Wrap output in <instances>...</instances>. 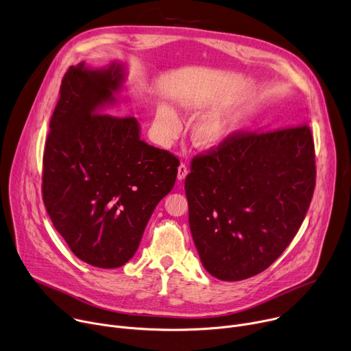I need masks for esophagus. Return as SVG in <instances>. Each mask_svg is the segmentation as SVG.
<instances>
[{
    "label": "esophagus",
    "instance_id": "34e87169",
    "mask_svg": "<svg viewBox=\"0 0 351 351\" xmlns=\"http://www.w3.org/2000/svg\"><path fill=\"white\" fill-rule=\"evenodd\" d=\"M187 173H189L187 167H186L184 164H180V165H179V168H178V180H179V182H182V180L187 176Z\"/></svg>",
    "mask_w": 351,
    "mask_h": 351
}]
</instances>
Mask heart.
<instances>
[{"label": "heart", "instance_id": "heart-1", "mask_svg": "<svg viewBox=\"0 0 351 351\" xmlns=\"http://www.w3.org/2000/svg\"><path fill=\"white\" fill-rule=\"evenodd\" d=\"M186 110L193 111L194 107L187 104ZM156 121L162 141H172L179 136L182 122L178 114L169 106H158ZM230 130L232 128L228 115L223 112H214L195 122L191 129V143L199 149L211 152V149L221 147L228 140Z\"/></svg>", "mask_w": 351, "mask_h": 351}]
</instances>
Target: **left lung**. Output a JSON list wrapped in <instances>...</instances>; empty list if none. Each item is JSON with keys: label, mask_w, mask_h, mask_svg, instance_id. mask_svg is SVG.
Segmentation results:
<instances>
[{"label": "left lung", "mask_w": 351, "mask_h": 351, "mask_svg": "<svg viewBox=\"0 0 351 351\" xmlns=\"http://www.w3.org/2000/svg\"><path fill=\"white\" fill-rule=\"evenodd\" d=\"M307 125L228 138L191 161L189 225L208 274L226 282L265 271L290 244L315 187Z\"/></svg>", "instance_id": "8db88e82"}]
</instances>
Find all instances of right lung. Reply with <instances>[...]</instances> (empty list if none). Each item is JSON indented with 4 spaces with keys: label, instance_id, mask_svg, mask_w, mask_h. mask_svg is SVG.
Returning <instances> with one entry per match:
<instances>
[{
    "label": "right lung",
    "instance_id": "add662e5",
    "mask_svg": "<svg viewBox=\"0 0 351 351\" xmlns=\"http://www.w3.org/2000/svg\"><path fill=\"white\" fill-rule=\"evenodd\" d=\"M126 68L84 62L61 84L43 157V199L72 253L112 269L137 252L157 204L172 190L179 161L140 138L134 117L106 114L119 104Z\"/></svg>",
    "mask_w": 351,
    "mask_h": 351
}]
</instances>
